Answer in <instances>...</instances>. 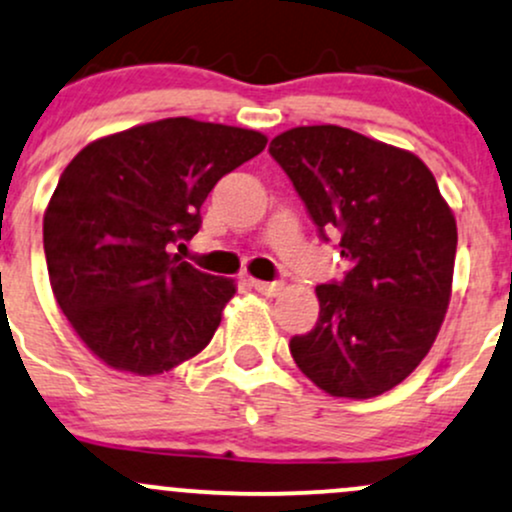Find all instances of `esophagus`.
Listing matches in <instances>:
<instances>
[{
  "label": "esophagus",
  "instance_id": "obj_1",
  "mask_svg": "<svg viewBox=\"0 0 512 512\" xmlns=\"http://www.w3.org/2000/svg\"><path fill=\"white\" fill-rule=\"evenodd\" d=\"M250 286L265 296H277L282 291V282H260V279H250Z\"/></svg>",
  "mask_w": 512,
  "mask_h": 512
}]
</instances>
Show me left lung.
I'll return each instance as SVG.
<instances>
[{"label": "left lung", "instance_id": "obj_1", "mask_svg": "<svg viewBox=\"0 0 512 512\" xmlns=\"http://www.w3.org/2000/svg\"><path fill=\"white\" fill-rule=\"evenodd\" d=\"M318 238L350 262L316 286L320 313L289 350L318 389L372 398L423 362L445 320L457 223L413 153L340 126H299L269 143Z\"/></svg>", "mask_w": 512, "mask_h": 512}]
</instances>
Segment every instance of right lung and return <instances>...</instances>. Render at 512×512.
<instances>
[{"mask_svg": "<svg viewBox=\"0 0 512 512\" xmlns=\"http://www.w3.org/2000/svg\"><path fill=\"white\" fill-rule=\"evenodd\" d=\"M265 145L257 131L179 116L94 140L65 167L43 250L55 301L101 362L153 376L209 345L235 284L172 250L199 233L218 179Z\"/></svg>", "mask_w": 512, "mask_h": 512, "instance_id": "1", "label": "right lung"}]
</instances>
